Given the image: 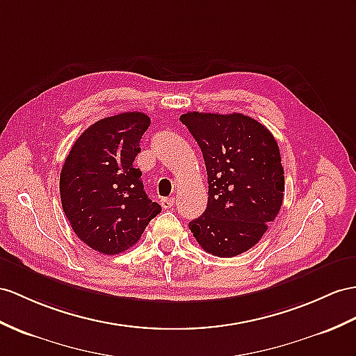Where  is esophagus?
Returning <instances> with one entry per match:
<instances>
[{
  "label": "esophagus",
  "instance_id": "1",
  "mask_svg": "<svg viewBox=\"0 0 356 356\" xmlns=\"http://www.w3.org/2000/svg\"><path fill=\"white\" fill-rule=\"evenodd\" d=\"M160 204L163 208H172L173 205H175V197H163Z\"/></svg>",
  "mask_w": 356,
  "mask_h": 356
}]
</instances>
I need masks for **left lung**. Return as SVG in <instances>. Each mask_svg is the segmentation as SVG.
Segmentation results:
<instances>
[{
    "label": "left lung",
    "mask_w": 356,
    "mask_h": 356,
    "mask_svg": "<svg viewBox=\"0 0 356 356\" xmlns=\"http://www.w3.org/2000/svg\"><path fill=\"white\" fill-rule=\"evenodd\" d=\"M179 120L202 151L208 178L207 208L188 228L208 254H243L261 240L281 210L278 143L263 124L241 113L192 111Z\"/></svg>",
    "instance_id": "8db88e82"
}]
</instances>
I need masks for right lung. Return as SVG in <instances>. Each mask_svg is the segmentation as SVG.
<instances>
[{
    "instance_id": "obj_1",
    "label": "right lung",
    "mask_w": 356,
    "mask_h": 356,
    "mask_svg": "<svg viewBox=\"0 0 356 356\" xmlns=\"http://www.w3.org/2000/svg\"><path fill=\"white\" fill-rule=\"evenodd\" d=\"M151 119L140 111L104 118L76 138L60 173V197L76 237L104 255L134 246L161 211L134 168Z\"/></svg>"
}]
</instances>
